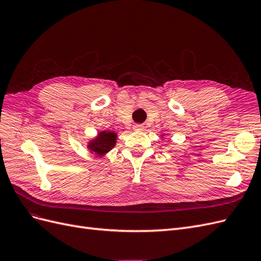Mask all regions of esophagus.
Returning a JSON list of instances; mask_svg holds the SVG:
<instances>
[{"mask_svg": "<svg viewBox=\"0 0 261 261\" xmlns=\"http://www.w3.org/2000/svg\"><path fill=\"white\" fill-rule=\"evenodd\" d=\"M133 128L135 129V130H143V129H144V125H141V124H135V125H134Z\"/></svg>", "mask_w": 261, "mask_h": 261, "instance_id": "obj_1", "label": "esophagus"}]
</instances>
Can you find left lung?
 Listing matches in <instances>:
<instances>
[{"label":"left lung","mask_w":261,"mask_h":261,"mask_svg":"<svg viewBox=\"0 0 261 261\" xmlns=\"http://www.w3.org/2000/svg\"><path fill=\"white\" fill-rule=\"evenodd\" d=\"M164 137V135H163V134H162V135H161V138H163Z\"/></svg>","instance_id":"1"}]
</instances>
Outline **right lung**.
<instances>
[{"label": "right lung", "mask_w": 261, "mask_h": 261, "mask_svg": "<svg viewBox=\"0 0 261 261\" xmlns=\"http://www.w3.org/2000/svg\"><path fill=\"white\" fill-rule=\"evenodd\" d=\"M117 134L112 130H102L97 134L96 137L91 138L87 143V149L91 153H96L99 156H105L109 151L115 147Z\"/></svg>", "instance_id": "right-lung-1"}]
</instances>
